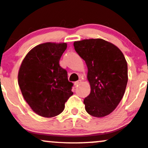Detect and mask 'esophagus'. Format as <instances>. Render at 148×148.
<instances>
[{"mask_svg":"<svg viewBox=\"0 0 148 148\" xmlns=\"http://www.w3.org/2000/svg\"><path fill=\"white\" fill-rule=\"evenodd\" d=\"M81 80L80 79H79V80H78V81H76V82H74V84L75 85V86H77V85H78V84H79L81 83Z\"/></svg>","mask_w":148,"mask_h":148,"instance_id":"obj_1","label":"esophagus"}]
</instances>
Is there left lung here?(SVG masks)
<instances>
[{
  "instance_id": "obj_1",
  "label": "left lung",
  "mask_w": 148,
  "mask_h": 148,
  "mask_svg": "<svg viewBox=\"0 0 148 148\" xmlns=\"http://www.w3.org/2000/svg\"><path fill=\"white\" fill-rule=\"evenodd\" d=\"M75 50L86 62L91 93L84 98L88 114L101 118L119 105L127 84V64L121 50L102 39L75 41Z\"/></svg>"
}]
</instances>
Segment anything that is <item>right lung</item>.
I'll list each match as a JSON object with an SVG mask.
<instances>
[{
  "instance_id": "1",
  "label": "right lung",
  "mask_w": 148,
  "mask_h": 148,
  "mask_svg": "<svg viewBox=\"0 0 148 148\" xmlns=\"http://www.w3.org/2000/svg\"><path fill=\"white\" fill-rule=\"evenodd\" d=\"M66 43H44L26 55L18 71V82L22 95L31 109L46 118L64 111L65 102L73 94V84L67 71L60 66Z\"/></svg>"
}]
</instances>
